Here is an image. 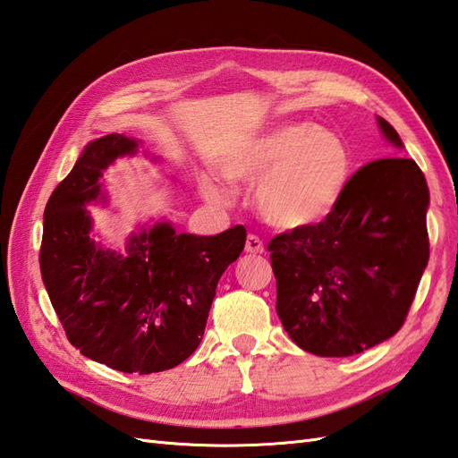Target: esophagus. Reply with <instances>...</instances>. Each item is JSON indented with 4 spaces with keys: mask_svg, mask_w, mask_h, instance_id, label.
<instances>
[{
    "mask_svg": "<svg viewBox=\"0 0 458 458\" xmlns=\"http://www.w3.org/2000/svg\"><path fill=\"white\" fill-rule=\"evenodd\" d=\"M246 251L248 254H264V242H261L256 234H250L246 238Z\"/></svg>",
    "mask_w": 458,
    "mask_h": 458,
    "instance_id": "obj_1",
    "label": "esophagus"
}]
</instances>
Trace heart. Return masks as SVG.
Segmentation results:
<instances>
[{
    "label": "heart",
    "mask_w": 458,
    "mask_h": 458,
    "mask_svg": "<svg viewBox=\"0 0 458 458\" xmlns=\"http://www.w3.org/2000/svg\"><path fill=\"white\" fill-rule=\"evenodd\" d=\"M354 159L340 133L310 122L284 123L232 149L220 173L232 182H254L261 216L284 230L325 220L343 200ZM210 202L226 204L232 192L210 177L200 181Z\"/></svg>",
    "instance_id": "heart-1"
}]
</instances>
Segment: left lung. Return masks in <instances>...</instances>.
<instances>
[{
	"label": "left lung",
	"mask_w": 458,
	"mask_h": 458,
	"mask_svg": "<svg viewBox=\"0 0 458 458\" xmlns=\"http://www.w3.org/2000/svg\"><path fill=\"white\" fill-rule=\"evenodd\" d=\"M384 138L400 135L377 115ZM429 187L413 159L364 165L335 212L269 242L277 315L310 354H360L402 328L429 261Z\"/></svg>",
	"instance_id": "8db88e82"
}]
</instances>
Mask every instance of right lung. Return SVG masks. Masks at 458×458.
<instances>
[{"instance_id": "1", "label": "right lung", "mask_w": 458, "mask_h": 458, "mask_svg": "<svg viewBox=\"0 0 458 458\" xmlns=\"http://www.w3.org/2000/svg\"><path fill=\"white\" fill-rule=\"evenodd\" d=\"M138 149L123 133L86 145L47 202L38 264L81 354L125 374H153L179 366L200 344L218 279L240 258L246 230L197 236L157 220L131 232L123 251L104 248L86 207L106 202L104 171Z\"/></svg>"}]
</instances>
